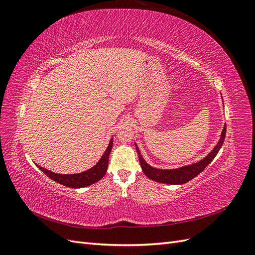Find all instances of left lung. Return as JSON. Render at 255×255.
<instances>
[{
  "instance_id": "left-lung-1",
  "label": "left lung",
  "mask_w": 255,
  "mask_h": 255,
  "mask_svg": "<svg viewBox=\"0 0 255 255\" xmlns=\"http://www.w3.org/2000/svg\"><path fill=\"white\" fill-rule=\"evenodd\" d=\"M226 132H227V126H225V128H223L220 135V139L217 142V144L215 145V148L208 153L203 159L197 161L195 164L183 166L176 169H157L150 166L142 158L140 151L138 149L137 144L135 143L136 150L138 153V158H139V163H140L142 171L146 176L149 177V179L155 182L171 184V185H182V184L187 183L190 180L194 179V177H196L198 174L201 173L207 167V165L211 164V161L215 158V156L217 155V153L219 152L220 148L222 146L223 141H225Z\"/></svg>"
}]
</instances>
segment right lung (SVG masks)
Masks as SVG:
<instances>
[{
	"mask_svg": "<svg viewBox=\"0 0 255 255\" xmlns=\"http://www.w3.org/2000/svg\"><path fill=\"white\" fill-rule=\"evenodd\" d=\"M112 148H113V138L111 139L110 144L107 146V149L105 150L102 157L100 158L98 163L94 167L88 169V170L81 173L59 174V173L52 172L48 170V169H44L39 165H37V167L39 168L45 175H48L50 179L61 185H64V186L71 187V188L86 187L91 184L97 183L105 175L107 171V167H109V157H110Z\"/></svg>",
	"mask_w": 255,
	"mask_h": 255,
	"instance_id": "right-lung-1",
	"label": "right lung"
}]
</instances>
